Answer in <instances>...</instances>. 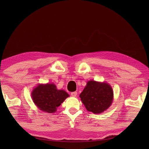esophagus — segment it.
<instances>
[{
  "mask_svg": "<svg viewBox=\"0 0 149 149\" xmlns=\"http://www.w3.org/2000/svg\"><path fill=\"white\" fill-rule=\"evenodd\" d=\"M77 95V92H76V91H74V92H72L71 93V95L72 97H76Z\"/></svg>",
  "mask_w": 149,
  "mask_h": 149,
  "instance_id": "34e87169",
  "label": "esophagus"
}]
</instances>
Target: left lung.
Returning <instances> with one entry per match:
<instances>
[{
    "label": "left lung",
    "mask_w": 149,
    "mask_h": 149,
    "mask_svg": "<svg viewBox=\"0 0 149 149\" xmlns=\"http://www.w3.org/2000/svg\"><path fill=\"white\" fill-rule=\"evenodd\" d=\"M79 97L88 111L100 114L112 104L113 90L111 85L106 82L91 80L87 82Z\"/></svg>",
    "instance_id": "left-lung-1"
}]
</instances>
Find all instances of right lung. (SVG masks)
I'll list each match as a JSON object with an SVG mask.
<instances>
[{"mask_svg":"<svg viewBox=\"0 0 149 149\" xmlns=\"http://www.w3.org/2000/svg\"><path fill=\"white\" fill-rule=\"evenodd\" d=\"M69 95L63 90H58L54 83L38 84L31 92L34 104L40 110L54 113Z\"/></svg>","mask_w":149,"mask_h":149,"instance_id":"right-lung-1","label":"right lung"}]
</instances>
